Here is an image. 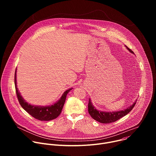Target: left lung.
I'll use <instances>...</instances> for the list:
<instances>
[{
	"instance_id": "left-lung-1",
	"label": "left lung",
	"mask_w": 156,
	"mask_h": 156,
	"mask_svg": "<svg viewBox=\"0 0 156 156\" xmlns=\"http://www.w3.org/2000/svg\"><path fill=\"white\" fill-rule=\"evenodd\" d=\"M125 47L131 53L134 54V52L127 46H125ZM136 102V101L132 105L122 110L115 111V112H114V111L113 112H105V111L97 110L96 108L94 107V106L93 105L91 99H90L88 103V112L91 117L95 120L102 123H110L114 122L127 115L133 108V107H135Z\"/></svg>"
}]
</instances>
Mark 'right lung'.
<instances>
[{
  "label": "right lung",
  "instance_id": "obj_1",
  "mask_svg": "<svg viewBox=\"0 0 156 156\" xmlns=\"http://www.w3.org/2000/svg\"><path fill=\"white\" fill-rule=\"evenodd\" d=\"M15 85L16 96L19 103L20 104L22 108L25 111H27L32 117L41 121H49L54 120L58 117L62 112V110L65 104L66 95L73 89L70 88L69 90L65 91L62 94L60 99H59L55 103L50 105L41 106L30 104L27 102L23 99V98L21 96L20 91H18L16 84V69L15 73Z\"/></svg>",
  "mask_w": 156,
  "mask_h": 156
}]
</instances>
